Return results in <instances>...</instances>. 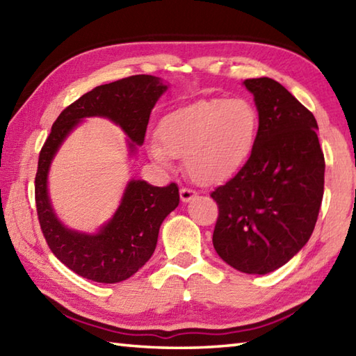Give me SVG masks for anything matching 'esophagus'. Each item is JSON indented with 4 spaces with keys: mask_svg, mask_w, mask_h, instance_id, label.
<instances>
[{
    "mask_svg": "<svg viewBox=\"0 0 356 356\" xmlns=\"http://www.w3.org/2000/svg\"><path fill=\"white\" fill-rule=\"evenodd\" d=\"M195 197H197V193L190 190V188H180V200H182L184 203H188L194 200Z\"/></svg>",
    "mask_w": 356,
    "mask_h": 356,
    "instance_id": "esophagus-1",
    "label": "esophagus"
}]
</instances>
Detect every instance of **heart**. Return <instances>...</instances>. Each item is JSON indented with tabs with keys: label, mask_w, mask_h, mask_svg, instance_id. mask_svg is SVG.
I'll list each match as a JSON object with an SVG mask.
<instances>
[{
	"label": "heart",
	"mask_w": 356,
	"mask_h": 356,
	"mask_svg": "<svg viewBox=\"0 0 356 356\" xmlns=\"http://www.w3.org/2000/svg\"><path fill=\"white\" fill-rule=\"evenodd\" d=\"M259 118L243 99H202L165 116L161 140H151L153 161L170 166L171 157H184L186 172L202 185L232 179L251 157Z\"/></svg>",
	"instance_id": "obj_1"
}]
</instances>
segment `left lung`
Wrapping results in <instances>:
<instances>
[{"label":"left lung","mask_w":356,"mask_h":356,"mask_svg":"<svg viewBox=\"0 0 356 356\" xmlns=\"http://www.w3.org/2000/svg\"><path fill=\"white\" fill-rule=\"evenodd\" d=\"M259 133L246 165L211 193L218 205L216 252L245 274L282 268L311 238L324 193L316 120L280 82L246 79Z\"/></svg>","instance_id":"left-lung-1"}]
</instances>
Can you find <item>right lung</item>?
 Returning a JSON list of instances; mask_svg holds the SVG:
<instances>
[{
	"mask_svg": "<svg viewBox=\"0 0 356 356\" xmlns=\"http://www.w3.org/2000/svg\"><path fill=\"white\" fill-rule=\"evenodd\" d=\"M168 86L151 74H136L93 88L58 116L38 161L35 200L51 252L74 274L97 283H119L134 275L153 255L161 225L179 205V188L130 180L118 209L99 231L70 229L59 220L49 195V171L58 149L86 118H107L128 136L130 154L145 140L151 110Z\"/></svg>",
	"mask_w": 356,
	"mask_h": 356,
	"instance_id": "add662e5",
	"label": "right lung"
}]
</instances>
